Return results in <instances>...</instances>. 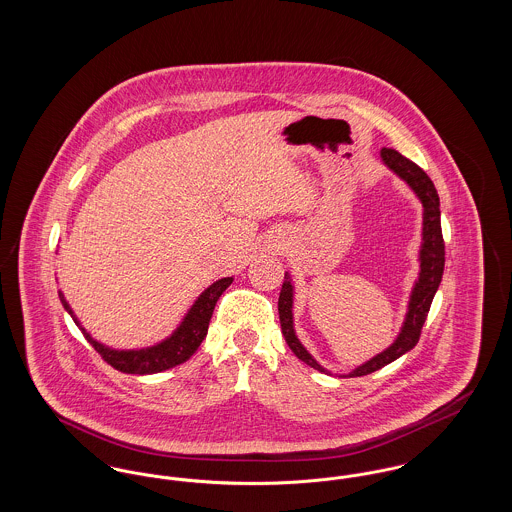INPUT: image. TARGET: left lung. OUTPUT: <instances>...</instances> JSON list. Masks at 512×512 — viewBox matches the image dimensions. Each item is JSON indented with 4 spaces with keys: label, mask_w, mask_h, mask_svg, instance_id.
<instances>
[{
    "label": "left lung",
    "mask_w": 512,
    "mask_h": 512,
    "mask_svg": "<svg viewBox=\"0 0 512 512\" xmlns=\"http://www.w3.org/2000/svg\"><path fill=\"white\" fill-rule=\"evenodd\" d=\"M380 157L388 165V169L395 172L399 178H403L411 186L414 194L418 195V199L422 201L424 217H422V245H420V274L414 284L411 301H409V311H407V317H405L397 340L393 341L386 351L378 353L376 357L366 361L365 365L357 366L353 372H349V378L376 372L382 366L390 365L395 359H399L401 355H405L407 351L413 349L414 345L418 343L422 326L428 317L432 299L438 292L439 282L443 276V267H445V244H443L441 220H439L441 217L439 195L434 182L416 163L409 161L395 149L384 147L380 151ZM292 309L293 286L290 282V274L286 272L280 297H278V315H280L282 334L297 359H301L305 365L313 366L320 372L328 374V370L318 365L317 361L311 357V353L301 345V341L297 340L295 330H293Z\"/></svg>",
    "instance_id": "8db88e82"
}]
</instances>
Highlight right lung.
<instances>
[{"label": "right lung", "mask_w": 512, "mask_h": 512, "mask_svg": "<svg viewBox=\"0 0 512 512\" xmlns=\"http://www.w3.org/2000/svg\"><path fill=\"white\" fill-rule=\"evenodd\" d=\"M232 280L234 278H220L201 293L192 305V309L188 311V315L180 322V326L174 330L171 338H167L153 347L128 349V351L111 349V347H105L103 343L94 340L74 317L63 293L59 292V297H61L63 307L69 311L74 322L80 326L86 340L90 341V345L98 351L101 359L107 365L126 372V374H155V372L169 370L172 366L182 365L194 355L197 347L201 345V341L205 340V336H207L209 320L213 317V311H215V305H217L220 295L232 284Z\"/></svg>", "instance_id": "add662e5"}]
</instances>
